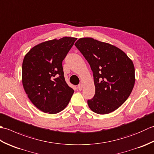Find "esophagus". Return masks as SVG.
I'll list each match as a JSON object with an SVG mask.
<instances>
[{
  "mask_svg": "<svg viewBox=\"0 0 154 154\" xmlns=\"http://www.w3.org/2000/svg\"><path fill=\"white\" fill-rule=\"evenodd\" d=\"M83 85L82 84V83H80L79 85L77 86V88H78V89H79V91H81L82 90V89H83Z\"/></svg>",
  "mask_w": 154,
  "mask_h": 154,
  "instance_id": "esophagus-1",
  "label": "esophagus"
}]
</instances>
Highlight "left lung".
<instances>
[{
	"instance_id": "8db88e82",
	"label": "left lung",
	"mask_w": 154,
	"mask_h": 154,
	"mask_svg": "<svg viewBox=\"0 0 154 154\" xmlns=\"http://www.w3.org/2000/svg\"><path fill=\"white\" fill-rule=\"evenodd\" d=\"M75 45L93 71L95 94L87 100L91 110L99 114L113 112L129 97L135 83L132 61L114 45L83 38Z\"/></svg>"
}]
</instances>
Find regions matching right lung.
<instances>
[{
	"label": "right lung",
	"instance_id": "1",
	"mask_svg": "<svg viewBox=\"0 0 154 154\" xmlns=\"http://www.w3.org/2000/svg\"><path fill=\"white\" fill-rule=\"evenodd\" d=\"M76 40L63 37L42 42L25 55L23 87L29 99L42 112L58 113L69 103L74 91L65 82L62 61Z\"/></svg>",
	"mask_w": 154,
	"mask_h": 154
}]
</instances>
